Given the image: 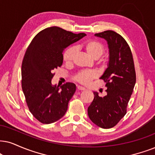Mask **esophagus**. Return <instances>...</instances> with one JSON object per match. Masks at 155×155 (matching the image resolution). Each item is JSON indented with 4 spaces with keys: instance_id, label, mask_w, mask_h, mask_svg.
Instances as JSON below:
<instances>
[{
    "instance_id": "1",
    "label": "esophagus",
    "mask_w": 155,
    "mask_h": 155,
    "mask_svg": "<svg viewBox=\"0 0 155 155\" xmlns=\"http://www.w3.org/2000/svg\"><path fill=\"white\" fill-rule=\"evenodd\" d=\"M77 90L78 91H84V90H85V88L81 87V86H77Z\"/></svg>"
}]
</instances>
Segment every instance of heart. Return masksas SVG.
I'll return each mask as SVG.
<instances>
[{"instance_id": "b5f03b06", "label": "heart", "mask_w": 155, "mask_h": 155, "mask_svg": "<svg viewBox=\"0 0 155 155\" xmlns=\"http://www.w3.org/2000/svg\"><path fill=\"white\" fill-rule=\"evenodd\" d=\"M81 48L93 59H98L104 52V46L94 39H89L81 45ZM76 54V48L74 46H69L63 53V60L66 64H71L74 62ZM99 64H103L100 61ZM97 77V73L94 70H85L78 72L74 76V79L78 83L87 85L92 80Z\"/></svg>"}]
</instances>
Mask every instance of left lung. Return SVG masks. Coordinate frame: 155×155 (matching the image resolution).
I'll return each mask as SVG.
<instances>
[{
  "instance_id": "8db88e82",
  "label": "left lung",
  "mask_w": 155,
  "mask_h": 155,
  "mask_svg": "<svg viewBox=\"0 0 155 155\" xmlns=\"http://www.w3.org/2000/svg\"><path fill=\"white\" fill-rule=\"evenodd\" d=\"M95 36L104 38L109 45V65L100 78L107 89L104 97L94 92V98L88 107V115L98 127L109 129L116 126L127 114L136 83V72L132 51L121 35L105 31Z\"/></svg>"
}]
</instances>
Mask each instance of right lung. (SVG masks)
<instances>
[{
	"mask_svg": "<svg viewBox=\"0 0 155 155\" xmlns=\"http://www.w3.org/2000/svg\"><path fill=\"white\" fill-rule=\"evenodd\" d=\"M59 27L45 28L27 48L21 66V84L29 111L42 124H51L65 114L76 91L73 83L53 86V71L63 64V51L85 36Z\"/></svg>",
	"mask_w": 155,
	"mask_h": 155,
	"instance_id": "1",
	"label": "right lung"
}]
</instances>
